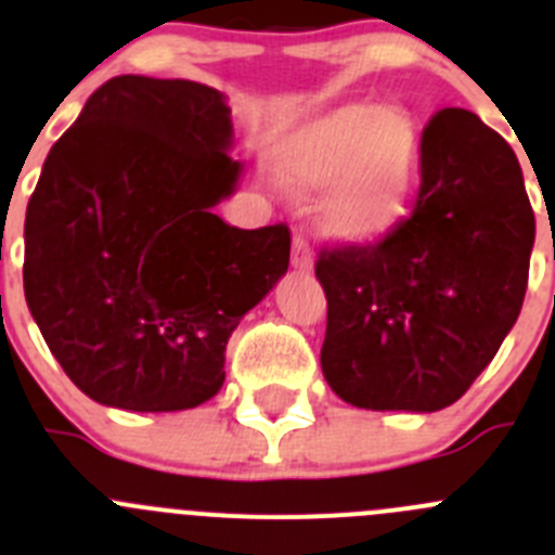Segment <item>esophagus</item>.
I'll return each mask as SVG.
<instances>
[{
    "mask_svg": "<svg viewBox=\"0 0 555 555\" xmlns=\"http://www.w3.org/2000/svg\"><path fill=\"white\" fill-rule=\"evenodd\" d=\"M293 266H296L298 271H309V268H312V248H309V243L304 241V237H296V241H293Z\"/></svg>",
    "mask_w": 555,
    "mask_h": 555,
    "instance_id": "1",
    "label": "esophagus"
}]
</instances>
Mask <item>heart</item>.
Returning <instances> with one entry per match:
<instances>
[{
  "instance_id": "b5f03b06",
  "label": "heart",
  "mask_w": 555,
  "mask_h": 555,
  "mask_svg": "<svg viewBox=\"0 0 555 555\" xmlns=\"http://www.w3.org/2000/svg\"><path fill=\"white\" fill-rule=\"evenodd\" d=\"M279 171L298 188H326L321 229L373 243L406 216L421 171V132L403 107L348 104L304 124L279 146Z\"/></svg>"
}]
</instances>
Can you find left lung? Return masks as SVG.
<instances>
[{
	"mask_svg": "<svg viewBox=\"0 0 555 555\" xmlns=\"http://www.w3.org/2000/svg\"><path fill=\"white\" fill-rule=\"evenodd\" d=\"M533 232L512 146L476 113L439 109L423 129L412 216L382 241L318 254L328 387L376 412L459 401L520 314Z\"/></svg>",
	"mask_w": 555,
	"mask_h": 555,
	"instance_id": "obj_1",
	"label": "left lung"
}]
</instances>
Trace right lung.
<instances>
[{"mask_svg":"<svg viewBox=\"0 0 555 555\" xmlns=\"http://www.w3.org/2000/svg\"><path fill=\"white\" fill-rule=\"evenodd\" d=\"M229 146L232 109L216 88L124 74L49 152L24 221V296L93 401H209L232 332L287 273V223L237 229L212 212L241 177Z\"/></svg>","mask_w":555,"mask_h":555,"instance_id":"add662e5","label":"right lung"}]
</instances>
